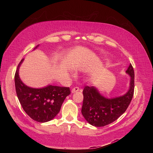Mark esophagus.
I'll use <instances>...</instances> for the list:
<instances>
[{"label":"esophagus","instance_id":"obj_1","mask_svg":"<svg viewBox=\"0 0 153 153\" xmlns=\"http://www.w3.org/2000/svg\"><path fill=\"white\" fill-rule=\"evenodd\" d=\"M79 91V88H78V87H74V88L72 89L71 90V93H76L77 91Z\"/></svg>","mask_w":153,"mask_h":153}]
</instances>
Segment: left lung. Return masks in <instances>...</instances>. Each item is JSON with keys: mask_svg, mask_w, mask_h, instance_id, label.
Segmentation results:
<instances>
[{"mask_svg": "<svg viewBox=\"0 0 153 153\" xmlns=\"http://www.w3.org/2000/svg\"><path fill=\"white\" fill-rule=\"evenodd\" d=\"M126 73L130 77L129 88L124 94L111 98L102 95L96 87L85 86L82 114L90 125L100 127L116 120L126 110L134 89V72L129 64Z\"/></svg>", "mask_w": 153, "mask_h": 153, "instance_id": "8db88e82", "label": "left lung"}]
</instances>
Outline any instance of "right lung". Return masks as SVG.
I'll return each mask as SVG.
<instances>
[{
    "instance_id": "right-lung-1",
    "label": "right lung",
    "mask_w": 153,
    "mask_h": 153,
    "mask_svg": "<svg viewBox=\"0 0 153 153\" xmlns=\"http://www.w3.org/2000/svg\"><path fill=\"white\" fill-rule=\"evenodd\" d=\"M24 60V59H22L19 63L14 76L18 99L24 110L32 119L41 123L50 121L59 113L64 100L70 94V88L51 85L39 88L27 86L19 76V68Z\"/></svg>"
}]
</instances>
